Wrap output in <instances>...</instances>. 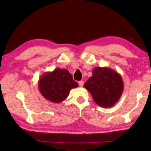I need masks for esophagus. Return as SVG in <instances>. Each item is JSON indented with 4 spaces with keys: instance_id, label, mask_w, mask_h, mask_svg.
Masks as SVG:
<instances>
[{
    "instance_id": "esophagus-1",
    "label": "esophagus",
    "mask_w": 151,
    "mask_h": 151,
    "mask_svg": "<svg viewBox=\"0 0 151 151\" xmlns=\"http://www.w3.org/2000/svg\"><path fill=\"white\" fill-rule=\"evenodd\" d=\"M78 85L80 86H83V85H84V81H81L78 82Z\"/></svg>"
}]
</instances>
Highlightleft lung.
I'll return each mask as SVG.
<instances>
[{
  "instance_id": "obj_1",
  "label": "left lung",
  "mask_w": 151,
  "mask_h": 151,
  "mask_svg": "<svg viewBox=\"0 0 151 151\" xmlns=\"http://www.w3.org/2000/svg\"><path fill=\"white\" fill-rule=\"evenodd\" d=\"M93 75L84 84L94 101L102 107L113 106L121 98L124 84L122 76L109 67H95Z\"/></svg>"
}]
</instances>
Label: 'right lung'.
<instances>
[{
    "label": "right lung",
    "instance_id": "add662e5",
    "mask_svg": "<svg viewBox=\"0 0 151 151\" xmlns=\"http://www.w3.org/2000/svg\"><path fill=\"white\" fill-rule=\"evenodd\" d=\"M78 83L65 68H56L52 72H46L39 81V90L42 95L50 102L59 103L65 101L72 88Z\"/></svg>",
    "mask_w": 151,
    "mask_h": 151
}]
</instances>
